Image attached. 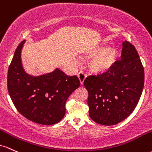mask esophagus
Instances as JSON below:
<instances>
[{
  "label": "esophagus",
  "instance_id": "obj_1",
  "mask_svg": "<svg viewBox=\"0 0 152 152\" xmlns=\"http://www.w3.org/2000/svg\"><path fill=\"white\" fill-rule=\"evenodd\" d=\"M77 77L80 82V84L83 85L85 78H86V75H85L83 72H80L77 74Z\"/></svg>",
  "mask_w": 152,
  "mask_h": 152
}]
</instances>
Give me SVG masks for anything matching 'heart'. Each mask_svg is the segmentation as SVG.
<instances>
[{"label": "heart", "instance_id": "heart-1", "mask_svg": "<svg viewBox=\"0 0 152 152\" xmlns=\"http://www.w3.org/2000/svg\"><path fill=\"white\" fill-rule=\"evenodd\" d=\"M90 60L88 67L94 74H102L111 70L120 59L121 53L118 49L110 48L108 44H101L90 52Z\"/></svg>", "mask_w": 152, "mask_h": 152}]
</instances>
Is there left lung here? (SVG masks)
Returning <instances> with one entry per match:
<instances>
[{"mask_svg": "<svg viewBox=\"0 0 152 152\" xmlns=\"http://www.w3.org/2000/svg\"><path fill=\"white\" fill-rule=\"evenodd\" d=\"M144 84V70L139 54L134 45L124 41L121 60L111 70L89 76L84 81L90 118L104 126L125 120L138 104Z\"/></svg>", "mask_w": 152, "mask_h": 152, "instance_id": "obj_1", "label": "left lung"}]
</instances>
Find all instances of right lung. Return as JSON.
<instances>
[{
  "label": "right lung",
  "mask_w": 152,
  "mask_h": 152,
  "mask_svg": "<svg viewBox=\"0 0 152 152\" xmlns=\"http://www.w3.org/2000/svg\"><path fill=\"white\" fill-rule=\"evenodd\" d=\"M25 42L18 44L8 68L9 95L26 118L42 125H53L64 116L66 101L80 83L76 75L68 76L59 68L39 76L28 74L21 61Z\"/></svg>",
  "instance_id": "right-lung-1"
}]
</instances>
